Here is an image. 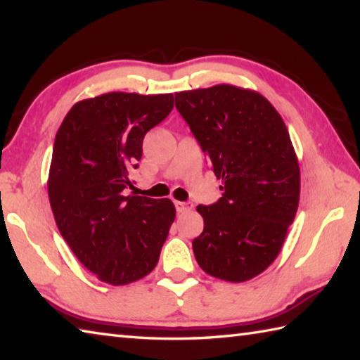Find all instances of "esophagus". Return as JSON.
<instances>
[{"instance_id": "obj_1", "label": "esophagus", "mask_w": 360, "mask_h": 360, "mask_svg": "<svg viewBox=\"0 0 360 360\" xmlns=\"http://www.w3.org/2000/svg\"><path fill=\"white\" fill-rule=\"evenodd\" d=\"M174 207L178 213H184V212L192 209V205H188L187 202H182V201H174Z\"/></svg>"}]
</instances>
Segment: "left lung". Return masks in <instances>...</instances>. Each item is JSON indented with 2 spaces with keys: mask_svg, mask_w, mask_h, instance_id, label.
I'll return each mask as SVG.
<instances>
[{
  "mask_svg": "<svg viewBox=\"0 0 360 360\" xmlns=\"http://www.w3.org/2000/svg\"><path fill=\"white\" fill-rule=\"evenodd\" d=\"M174 105L223 182L217 202L196 207V262L221 280L254 278L277 258L300 198L285 122L262 94L232 85L176 93Z\"/></svg>",
  "mask_w": 360,
  "mask_h": 360,
  "instance_id": "8db88e82",
  "label": "left lung"
}]
</instances>
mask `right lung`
Returning <instances> with one entry per match:
<instances>
[{"instance_id":"1","label":"right lung","mask_w":360,"mask_h":360,"mask_svg":"<svg viewBox=\"0 0 360 360\" xmlns=\"http://www.w3.org/2000/svg\"><path fill=\"white\" fill-rule=\"evenodd\" d=\"M173 110V94L108 93L75 103L53 141L48 193L60 233L98 280L148 275L176 210L170 200L128 195L142 141Z\"/></svg>"}]
</instances>
